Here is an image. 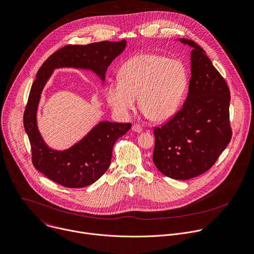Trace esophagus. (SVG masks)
<instances>
[{
    "label": "esophagus",
    "mask_w": 254,
    "mask_h": 254,
    "mask_svg": "<svg viewBox=\"0 0 254 254\" xmlns=\"http://www.w3.org/2000/svg\"><path fill=\"white\" fill-rule=\"evenodd\" d=\"M131 129H132V131H134V132H141V131H142V127H141L138 124H134V125L132 126Z\"/></svg>",
    "instance_id": "esophagus-1"
}]
</instances>
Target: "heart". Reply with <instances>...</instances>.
<instances>
[{
  "label": "heart",
  "mask_w": 254,
  "mask_h": 254,
  "mask_svg": "<svg viewBox=\"0 0 254 254\" xmlns=\"http://www.w3.org/2000/svg\"><path fill=\"white\" fill-rule=\"evenodd\" d=\"M119 78L109 82L105 91L112 109L126 117L135 109L138 98L144 115L157 123L166 122L178 113L189 86L184 62L150 53L127 60Z\"/></svg>",
  "instance_id": "b5f03b06"
}]
</instances>
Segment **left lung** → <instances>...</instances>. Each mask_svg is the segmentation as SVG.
Instances as JSON below:
<instances>
[{
	"label": "left lung",
	"mask_w": 254,
	"mask_h": 254,
	"mask_svg": "<svg viewBox=\"0 0 254 254\" xmlns=\"http://www.w3.org/2000/svg\"><path fill=\"white\" fill-rule=\"evenodd\" d=\"M189 95L182 110L153 129L152 160L157 170L175 180H190L208 171L230 142V92L205 52L193 41Z\"/></svg>",
	"instance_id": "obj_1"
}]
</instances>
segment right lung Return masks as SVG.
Returning a JSON list of instances; mask_svg holds the SVG:
<instances>
[{
    "label": "right lung",
    "instance_id": "1",
    "mask_svg": "<svg viewBox=\"0 0 254 254\" xmlns=\"http://www.w3.org/2000/svg\"><path fill=\"white\" fill-rule=\"evenodd\" d=\"M127 42H99L86 46L67 45L54 53L38 70L24 113V127L32 148V161L51 181L69 189L97 182L109 168L115 142L129 130L130 124L101 122L80 141L65 150H54L44 141L37 126L42 91L57 67L91 69L104 81L111 63L123 53Z\"/></svg>",
    "mask_w": 254,
    "mask_h": 254
}]
</instances>
